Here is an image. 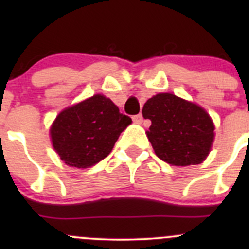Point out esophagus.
Here are the masks:
<instances>
[{
    "label": "esophagus",
    "mask_w": 249,
    "mask_h": 249,
    "mask_svg": "<svg viewBox=\"0 0 249 249\" xmlns=\"http://www.w3.org/2000/svg\"><path fill=\"white\" fill-rule=\"evenodd\" d=\"M132 120H134L135 123H137V124H141V123L143 122V115L142 114L134 115V117H132Z\"/></svg>",
    "instance_id": "1"
}]
</instances>
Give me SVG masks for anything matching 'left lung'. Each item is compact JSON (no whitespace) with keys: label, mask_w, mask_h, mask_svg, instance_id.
I'll return each instance as SVG.
<instances>
[{"label":"left lung","mask_w":249,"mask_h":249,"mask_svg":"<svg viewBox=\"0 0 249 249\" xmlns=\"http://www.w3.org/2000/svg\"><path fill=\"white\" fill-rule=\"evenodd\" d=\"M152 120L147 136L158 158L175 166L196 165L210 153L214 125L205 109L172 94H158L142 109Z\"/></svg>","instance_id":"obj_1"}]
</instances>
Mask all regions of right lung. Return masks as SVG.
Wrapping results in <instances>:
<instances>
[{"label": "right lung", "instance_id": "obj_1", "mask_svg": "<svg viewBox=\"0 0 249 249\" xmlns=\"http://www.w3.org/2000/svg\"><path fill=\"white\" fill-rule=\"evenodd\" d=\"M131 118L107 97L90 99L62 110L50 129L53 145L70 166L85 169L109 154Z\"/></svg>", "mask_w": 249, "mask_h": 249}]
</instances>
